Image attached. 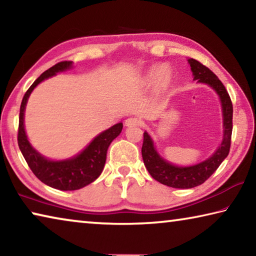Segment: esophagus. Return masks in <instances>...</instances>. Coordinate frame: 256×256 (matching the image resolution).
I'll return each mask as SVG.
<instances>
[{
    "label": "esophagus",
    "instance_id": "1",
    "mask_svg": "<svg viewBox=\"0 0 256 256\" xmlns=\"http://www.w3.org/2000/svg\"><path fill=\"white\" fill-rule=\"evenodd\" d=\"M142 120L136 118H128L125 120V126H136V125H141Z\"/></svg>",
    "mask_w": 256,
    "mask_h": 256
}]
</instances>
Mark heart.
I'll return each mask as SVG.
<instances>
[{
    "label": "heart",
    "instance_id": "obj_1",
    "mask_svg": "<svg viewBox=\"0 0 256 256\" xmlns=\"http://www.w3.org/2000/svg\"><path fill=\"white\" fill-rule=\"evenodd\" d=\"M146 80H148L149 84H156V82L160 81L162 86H167L170 81V71H168L167 66H154L150 68L149 72L146 73Z\"/></svg>",
    "mask_w": 256,
    "mask_h": 256
}]
</instances>
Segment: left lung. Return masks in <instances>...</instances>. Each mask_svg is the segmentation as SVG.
Returning a JSON list of instances; mask_svg holds the SVG:
<instances>
[{"label":"left lung","instance_id":"1","mask_svg":"<svg viewBox=\"0 0 256 256\" xmlns=\"http://www.w3.org/2000/svg\"><path fill=\"white\" fill-rule=\"evenodd\" d=\"M188 63L193 72L194 80H196L198 84L210 86L218 94L222 107L224 136L222 144L210 158L193 166L180 167L164 160L156 150L152 138L146 132L144 133L142 158L146 168L159 183L175 188H192L204 183L228 156L232 142V104L226 88L218 76L198 60L190 58Z\"/></svg>","mask_w":256,"mask_h":256}]
</instances>
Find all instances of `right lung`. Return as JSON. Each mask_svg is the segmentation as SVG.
<instances>
[{
  "mask_svg": "<svg viewBox=\"0 0 256 256\" xmlns=\"http://www.w3.org/2000/svg\"><path fill=\"white\" fill-rule=\"evenodd\" d=\"M72 68L71 60H63L55 64L48 70L42 73L40 76L30 86L24 94L20 106L19 114V130H18V144L21 154L27 162L30 170L34 176L42 183L50 188L60 190H74L84 188L94 180H96L102 174L106 162L107 149L112 141L122 132L123 124L118 123L112 125L106 131L94 138L84 150L73 158L66 160H50L42 156L32 148L28 141L24 131V110L28 98L32 90L48 78L56 76V73L66 71Z\"/></svg>",
  "mask_w": 256,
  "mask_h": 256,
  "instance_id": "right-lung-1",
  "label": "right lung"
}]
</instances>
